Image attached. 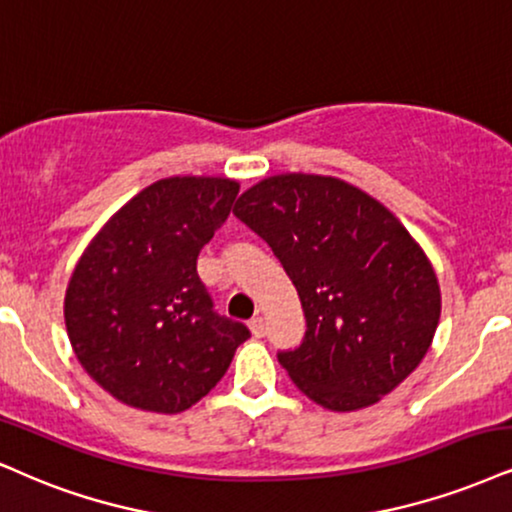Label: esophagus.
I'll use <instances>...</instances> for the list:
<instances>
[{"label": "esophagus", "mask_w": 512, "mask_h": 512, "mask_svg": "<svg viewBox=\"0 0 512 512\" xmlns=\"http://www.w3.org/2000/svg\"><path fill=\"white\" fill-rule=\"evenodd\" d=\"M249 330L254 332V337H263V334H266V323H263L261 315H256V318L249 320Z\"/></svg>", "instance_id": "obj_1"}]
</instances>
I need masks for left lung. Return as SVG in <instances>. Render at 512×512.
Returning <instances> with one entry per match:
<instances>
[{
  "instance_id": "left-lung-1",
  "label": "left lung",
  "mask_w": 512,
  "mask_h": 512,
  "mask_svg": "<svg viewBox=\"0 0 512 512\" xmlns=\"http://www.w3.org/2000/svg\"><path fill=\"white\" fill-rule=\"evenodd\" d=\"M235 216L266 239L299 292L306 334L277 361L308 399L358 410L418 368L439 325V282L380 201L294 173L246 189Z\"/></svg>"
}]
</instances>
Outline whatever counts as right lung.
<instances>
[{
	"mask_svg": "<svg viewBox=\"0 0 512 512\" xmlns=\"http://www.w3.org/2000/svg\"><path fill=\"white\" fill-rule=\"evenodd\" d=\"M239 185L168 178L132 197L92 239L66 292L71 346L99 387L128 406L180 413L230 368L249 327L220 315L197 273Z\"/></svg>",
	"mask_w": 512,
	"mask_h": 512,
	"instance_id": "1",
	"label": "right lung"
}]
</instances>
